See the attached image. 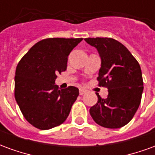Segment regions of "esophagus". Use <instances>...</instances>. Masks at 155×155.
<instances>
[{"label": "esophagus", "mask_w": 155, "mask_h": 155, "mask_svg": "<svg viewBox=\"0 0 155 155\" xmlns=\"http://www.w3.org/2000/svg\"><path fill=\"white\" fill-rule=\"evenodd\" d=\"M85 92H86V91H84V89H80V94L81 95H83Z\"/></svg>", "instance_id": "34e87169"}]
</instances>
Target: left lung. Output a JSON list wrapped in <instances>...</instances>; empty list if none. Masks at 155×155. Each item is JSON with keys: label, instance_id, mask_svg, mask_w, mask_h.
Here are the masks:
<instances>
[{"label": "left lung", "instance_id": "obj_1", "mask_svg": "<svg viewBox=\"0 0 155 155\" xmlns=\"http://www.w3.org/2000/svg\"><path fill=\"white\" fill-rule=\"evenodd\" d=\"M101 58L99 86L108 89L106 99L97 94L98 102L90 114L99 125L109 129L124 126L140 106L143 90L140 65L123 44L112 38H85Z\"/></svg>", "mask_w": 155, "mask_h": 155}]
</instances>
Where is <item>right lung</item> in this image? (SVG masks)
<instances>
[{
	"label": "right lung",
	"instance_id": "1",
	"mask_svg": "<svg viewBox=\"0 0 155 155\" xmlns=\"http://www.w3.org/2000/svg\"><path fill=\"white\" fill-rule=\"evenodd\" d=\"M82 38H48L32 46L19 61L15 75V98L23 116L39 130L64 123L79 89L61 90L56 74L66 70L68 56Z\"/></svg>",
	"mask_w": 155,
	"mask_h": 155
}]
</instances>
